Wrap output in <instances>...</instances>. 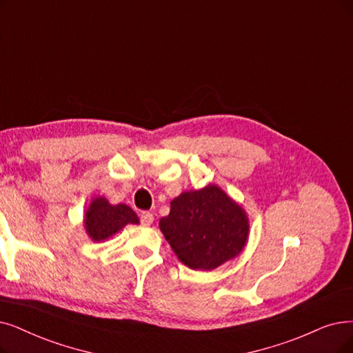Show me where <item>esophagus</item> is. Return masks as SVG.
Returning a JSON list of instances; mask_svg holds the SVG:
<instances>
[{
	"instance_id": "34e87169",
	"label": "esophagus",
	"mask_w": 353,
	"mask_h": 353,
	"mask_svg": "<svg viewBox=\"0 0 353 353\" xmlns=\"http://www.w3.org/2000/svg\"><path fill=\"white\" fill-rule=\"evenodd\" d=\"M154 217L152 213H149V211H143L142 214H140V221H142L143 225H150L153 223Z\"/></svg>"
}]
</instances>
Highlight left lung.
Wrapping results in <instances>:
<instances>
[{
  "instance_id": "8db88e82",
  "label": "left lung",
  "mask_w": 353,
  "mask_h": 353,
  "mask_svg": "<svg viewBox=\"0 0 353 353\" xmlns=\"http://www.w3.org/2000/svg\"><path fill=\"white\" fill-rule=\"evenodd\" d=\"M249 228L245 208L214 184L181 192L159 221L176 258L199 271H213L241 255Z\"/></svg>"
}]
</instances>
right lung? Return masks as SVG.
I'll return each instance as SVG.
<instances>
[{
    "label": "right lung",
    "instance_id": "obj_1",
    "mask_svg": "<svg viewBox=\"0 0 353 353\" xmlns=\"http://www.w3.org/2000/svg\"><path fill=\"white\" fill-rule=\"evenodd\" d=\"M128 224H139V217L128 204H111L104 196L92 199L83 216V228L94 242H104Z\"/></svg>",
    "mask_w": 353,
    "mask_h": 353
}]
</instances>
